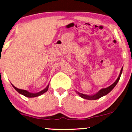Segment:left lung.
Segmentation results:
<instances>
[{"label":"left lung","instance_id":"obj_1","mask_svg":"<svg viewBox=\"0 0 132 132\" xmlns=\"http://www.w3.org/2000/svg\"><path fill=\"white\" fill-rule=\"evenodd\" d=\"M122 71V68H121V70L120 75H119L118 79H117L116 81H115V82L113 83L112 85H111L109 86V87H108L106 88H103V89H102L101 90H100V91H99L98 93H97V94H94V95H85V94H81L80 93H79V92H77V94H78L80 95V96L82 97V98L87 99V100H97V99L100 98V97H102L103 96H104V95H106V94H108L110 93V92H111L112 90L113 89V88H114L115 86H116L117 83L118 82L119 80H120V78L121 77V75Z\"/></svg>","mask_w":132,"mask_h":132}]
</instances>
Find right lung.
Here are the masks:
<instances>
[{
    "label": "right lung",
    "instance_id": "add662e5",
    "mask_svg": "<svg viewBox=\"0 0 132 132\" xmlns=\"http://www.w3.org/2000/svg\"><path fill=\"white\" fill-rule=\"evenodd\" d=\"M12 85L14 88V89H15L16 91L18 92V93H19L20 94H21L24 95L25 97H35L39 96V95H41V94H44V93H46V92L48 90V85L46 88H45L44 89L42 90V91H41L40 92H39V93H29V92L27 91L26 90H23V89H19V88L15 87V86H14L13 85Z\"/></svg>",
    "mask_w": 132,
    "mask_h": 132
}]
</instances>
